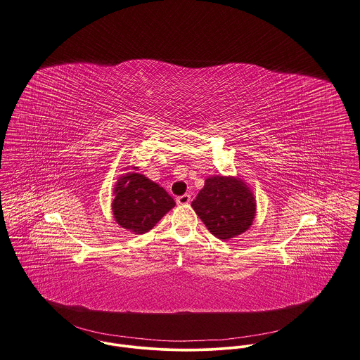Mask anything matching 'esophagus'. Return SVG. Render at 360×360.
<instances>
[{
	"label": "esophagus",
	"mask_w": 360,
	"mask_h": 360,
	"mask_svg": "<svg viewBox=\"0 0 360 360\" xmlns=\"http://www.w3.org/2000/svg\"><path fill=\"white\" fill-rule=\"evenodd\" d=\"M176 203L178 205H189L191 203V195H188V193H185V195H182V196H178L176 198Z\"/></svg>",
	"instance_id": "34e87169"
}]
</instances>
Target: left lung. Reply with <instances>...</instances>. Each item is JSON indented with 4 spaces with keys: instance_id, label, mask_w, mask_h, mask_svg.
Segmentation results:
<instances>
[{
    "instance_id": "1",
    "label": "left lung",
    "mask_w": 360,
    "mask_h": 360,
    "mask_svg": "<svg viewBox=\"0 0 360 360\" xmlns=\"http://www.w3.org/2000/svg\"><path fill=\"white\" fill-rule=\"evenodd\" d=\"M256 198L239 176L212 175L192 202L207 229L222 240L246 232L256 217Z\"/></svg>"
}]
</instances>
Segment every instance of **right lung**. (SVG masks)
<instances>
[{
    "mask_svg": "<svg viewBox=\"0 0 360 360\" xmlns=\"http://www.w3.org/2000/svg\"><path fill=\"white\" fill-rule=\"evenodd\" d=\"M128 168V167H127ZM135 171L121 175L114 185L111 210L118 225L132 233L148 232L174 206L164 188Z\"/></svg>",
    "mask_w": 360,
    "mask_h": 360,
    "instance_id": "right-lung-1",
    "label": "right lung"
}]
</instances>
